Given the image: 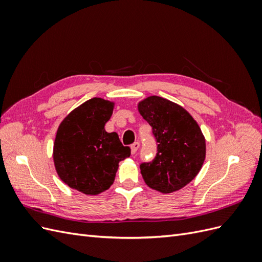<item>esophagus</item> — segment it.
Returning <instances> with one entry per match:
<instances>
[{
    "label": "esophagus",
    "instance_id": "34e87169",
    "mask_svg": "<svg viewBox=\"0 0 262 262\" xmlns=\"http://www.w3.org/2000/svg\"><path fill=\"white\" fill-rule=\"evenodd\" d=\"M139 147H140L139 142H134V143L131 145V153L132 154H136V152H137Z\"/></svg>",
    "mask_w": 262,
    "mask_h": 262
}]
</instances>
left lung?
<instances>
[{
  "label": "left lung",
  "mask_w": 262,
  "mask_h": 262,
  "mask_svg": "<svg viewBox=\"0 0 262 262\" xmlns=\"http://www.w3.org/2000/svg\"><path fill=\"white\" fill-rule=\"evenodd\" d=\"M138 110L157 142L153 162L140 166L142 177L156 191H178L195 178L204 163L207 146L200 126L184 107L160 96L141 100Z\"/></svg>",
  "instance_id": "left-lung-1"
}]
</instances>
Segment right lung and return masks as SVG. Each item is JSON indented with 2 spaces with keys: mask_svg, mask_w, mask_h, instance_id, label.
Returning a JSON list of instances; mask_svg holds the SVG:
<instances>
[{
  "mask_svg": "<svg viewBox=\"0 0 262 262\" xmlns=\"http://www.w3.org/2000/svg\"><path fill=\"white\" fill-rule=\"evenodd\" d=\"M115 102L94 97L72 110L60 123L53 143V162L60 179L87 195L106 191L114 184L119 162L129 157L116 132L105 124Z\"/></svg>",
  "mask_w": 262,
  "mask_h": 262,
  "instance_id": "1",
  "label": "right lung"
}]
</instances>
